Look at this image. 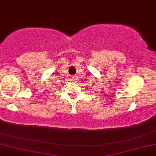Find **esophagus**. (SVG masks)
Returning <instances> with one entry per match:
<instances>
[{
    "label": "esophagus",
    "instance_id": "34e87169",
    "mask_svg": "<svg viewBox=\"0 0 156 156\" xmlns=\"http://www.w3.org/2000/svg\"><path fill=\"white\" fill-rule=\"evenodd\" d=\"M71 80H72V81H75V80H76V78H71Z\"/></svg>",
    "mask_w": 156,
    "mask_h": 156
}]
</instances>
